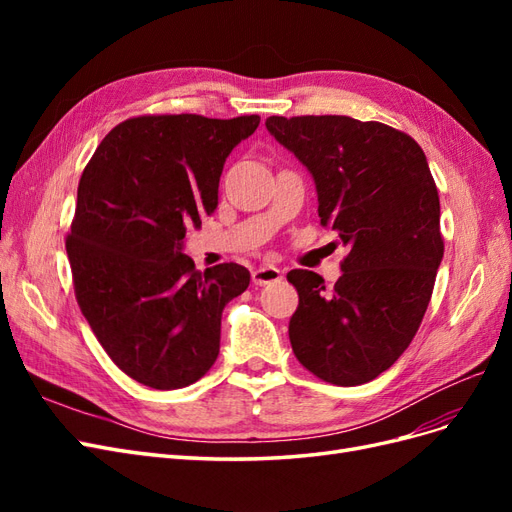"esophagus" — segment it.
Returning <instances> with one entry per match:
<instances>
[{"instance_id":"34e87169","label":"esophagus","mask_w":512,"mask_h":512,"mask_svg":"<svg viewBox=\"0 0 512 512\" xmlns=\"http://www.w3.org/2000/svg\"><path fill=\"white\" fill-rule=\"evenodd\" d=\"M284 277V271L277 269L273 265H262L258 269L252 271V282L256 286H265V284H273V282H280Z\"/></svg>"}]
</instances>
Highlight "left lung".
<instances>
[{
  "label": "left lung",
  "instance_id": "1",
  "mask_svg": "<svg viewBox=\"0 0 512 512\" xmlns=\"http://www.w3.org/2000/svg\"><path fill=\"white\" fill-rule=\"evenodd\" d=\"M267 130L312 173L322 226L348 247L333 288L288 273L299 307L288 324L299 363L356 386L389 369L416 335L444 256L440 198L423 149L380 121L269 117Z\"/></svg>",
  "mask_w": 512,
  "mask_h": 512
}]
</instances>
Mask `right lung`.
<instances>
[{
	"instance_id": "obj_1",
	"label": "right lung",
	"mask_w": 512,
	"mask_h": 512,
	"mask_svg": "<svg viewBox=\"0 0 512 512\" xmlns=\"http://www.w3.org/2000/svg\"><path fill=\"white\" fill-rule=\"evenodd\" d=\"M258 115H143L104 136L79 181L66 239L74 294L113 363L158 391L203 378L222 312L250 286L224 262L196 271L185 230L218 207L224 162Z\"/></svg>"
}]
</instances>
